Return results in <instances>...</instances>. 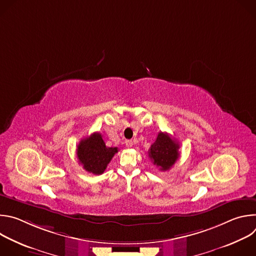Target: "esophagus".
Wrapping results in <instances>:
<instances>
[{
  "mask_svg": "<svg viewBox=\"0 0 256 256\" xmlns=\"http://www.w3.org/2000/svg\"><path fill=\"white\" fill-rule=\"evenodd\" d=\"M132 140H126V146L128 148H132Z\"/></svg>",
  "mask_w": 256,
  "mask_h": 256,
  "instance_id": "34e87169",
  "label": "esophagus"
}]
</instances>
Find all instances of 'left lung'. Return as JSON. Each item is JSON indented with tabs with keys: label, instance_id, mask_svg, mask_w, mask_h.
Wrapping results in <instances>:
<instances>
[{
	"label": "left lung",
	"instance_id": "left-lung-1",
	"mask_svg": "<svg viewBox=\"0 0 256 256\" xmlns=\"http://www.w3.org/2000/svg\"><path fill=\"white\" fill-rule=\"evenodd\" d=\"M179 144L167 132H160L149 149V157L162 171L169 170L179 157Z\"/></svg>",
	"mask_w": 256,
	"mask_h": 256
}]
</instances>
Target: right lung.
I'll return each instance as SVG.
<instances>
[{"instance_id":"obj_1","label":"right lung","mask_w":256,"mask_h":256,"mask_svg":"<svg viewBox=\"0 0 256 256\" xmlns=\"http://www.w3.org/2000/svg\"><path fill=\"white\" fill-rule=\"evenodd\" d=\"M118 152V149L116 147H106L100 132H94L81 140L77 147L79 163L83 165L87 172L96 175H100L105 171L108 163Z\"/></svg>"}]
</instances>
